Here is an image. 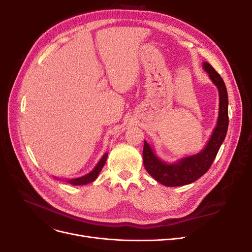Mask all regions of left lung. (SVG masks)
<instances>
[{"label": "left lung", "instance_id": "8db88e82", "mask_svg": "<svg viewBox=\"0 0 252 252\" xmlns=\"http://www.w3.org/2000/svg\"><path fill=\"white\" fill-rule=\"evenodd\" d=\"M203 68L208 73L213 83L217 86L220 96L219 118L216 128L213 131L205 148L198 154L184 157L178 162L166 163L158 158L150 145L144 141L143 162L148 173L166 187L184 186L193 183L202 177L213 164L227 135L229 126L228 114V92L221 76L207 62H203Z\"/></svg>", "mask_w": 252, "mask_h": 252}]
</instances>
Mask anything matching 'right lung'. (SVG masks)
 Masks as SVG:
<instances>
[{
	"label": "right lung",
	"mask_w": 252,
	"mask_h": 252,
	"mask_svg": "<svg viewBox=\"0 0 252 252\" xmlns=\"http://www.w3.org/2000/svg\"><path fill=\"white\" fill-rule=\"evenodd\" d=\"M107 156L108 154L105 153L103 155V157L100 159V161L98 162V164L96 165V167L93 169L91 173H89L88 175L84 176V177H81V178H76V179H72V180H67V182L71 185H74V186H81V185H86V184H89V183H92L94 182L98 175L100 174V171L102 170L105 162H106V159H107Z\"/></svg>",
	"instance_id": "right-lung-1"
}]
</instances>
